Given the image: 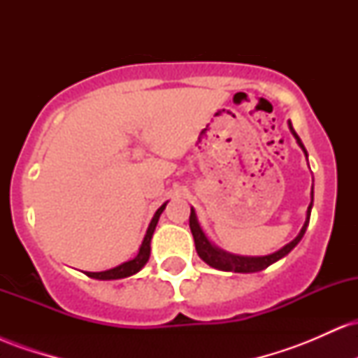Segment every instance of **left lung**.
<instances>
[{"instance_id": "obj_1", "label": "left lung", "mask_w": 358, "mask_h": 358, "mask_svg": "<svg viewBox=\"0 0 358 358\" xmlns=\"http://www.w3.org/2000/svg\"><path fill=\"white\" fill-rule=\"evenodd\" d=\"M287 124H289L291 133H293V136L296 138L298 145L301 146L303 153H305V156L308 158L305 146H303L301 139H299L296 131L293 129V124H291V121L287 122ZM311 207H313V188H311V202H310V205H308V210H306V220H305V224H303L301 231H299L298 236L294 237V239L291 241L289 244H286L285 248L276 250V252L268 254V256H256V257H252V256H237V254L225 252V250L215 248V245H213L212 242L207 239V236L203 234L202 227H200V224H199V220H196V213L192 208V212H190V231L193 234V241H195L196 254H199L202 261H205L208 266H212V268H215V269L232 271V273H257V271H262V269L268 268V266L274 264V262L279 261V259H282L286 256V254H289L291 250L296 248L298 242L303 239V236H305L308 224H310Z\"/></svg>"}]
</instances>
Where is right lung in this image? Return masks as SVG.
Instances as JSON below:
<instances>
[{"label":"right lung","instance_id":"add662e5","mask_svg":"<svg viewBox=\"0 0 358 358\" xmlns=\"http://www.w3.org/2000/svg\"><path fill=\"white\" fill-rule=\"evenodd\" d=\"M165 207H166V203H163L162 207H159L158 210H156L153 219H151L150 227H148L146 236H145V239H143V244H141V248H139V250H138V256L136 257L131 259V261H127V262H122V264H119V266H116V268H113V269L101 271V273H85V274H87L89 278L102 279V281H109V279H122V278L133 276V274L139 273V271L143 269V266H145L146 262H148V259H150L151 237H153L156 224H158L159 215H162L163 210H165Z\"/></svg>","mask_w":358,"mask_h":358}]
</instances>
